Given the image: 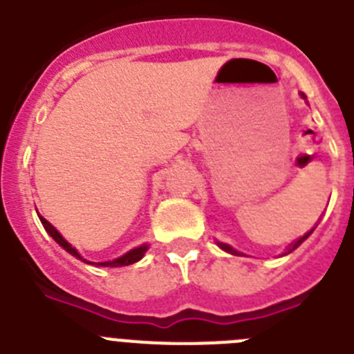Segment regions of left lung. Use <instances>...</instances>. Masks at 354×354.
Instances as JSON below:
<instances>
[{"instance_id": "1", "label": "left lung", "mask_w": 354, "mask_h": 354, "mask_svg": "<svg viewBox=\"0 0 354 354\" xmlns=\"http://www.w3.org/2000/svg\"><path fill=\"white\" fill-rule=\"evenodd\" d=\"M312 232H314V228H312L310 232H306V234H305V236H303V237H299V239H298V241H296V243H294V245H292V246H290V248H289V252H287V253L294 252V250L298 248V246H299V245H301L303 241H305V239H306V237L310 236V234H312ZM218 245H220V246H221V248H223V250H225V252H228V253H232V255H239V253H237V252H236V250H234V248H230V246H228V245H223V243H218Z\"/></svg>"}]
</instances>
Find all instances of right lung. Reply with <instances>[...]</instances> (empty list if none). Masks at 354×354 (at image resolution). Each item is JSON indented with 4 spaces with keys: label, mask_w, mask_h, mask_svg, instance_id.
Instances as JSON below:
<instances>
[{
    "label": "right lung",
    "mask_w": 354,
    "mask_h": 354,
    "mask_svg": "<svg viewBox=\"0 0 354 354\" xmlns=\"http://www.w3.org/2000/svg\"><path fill=\"white\" fill-rule=\"evenodd\" d=\"M40 221H42L44 228H46V232H48L49 236H51L53 239H55L56 243H58V245H60L62 248L65 250V252H68V253H71V255H74V257L81 259V257H80V253H77L76 250H74L71 245H68L67 241H65L64 237L60 236V232H58V230H56V228L53 227V225L49 223V221L44 220L42 216H40ZM145 252H147V245H143V246H140V248L131 250V252H127L126 255H122V257L115 259V261L101 262V264H99V266H109V268H118V266H129V264H134V262H138L140 259H142L143 255H145Z\"/></svg>",
    "instance_id": "obj_1"
}]
</instances>
